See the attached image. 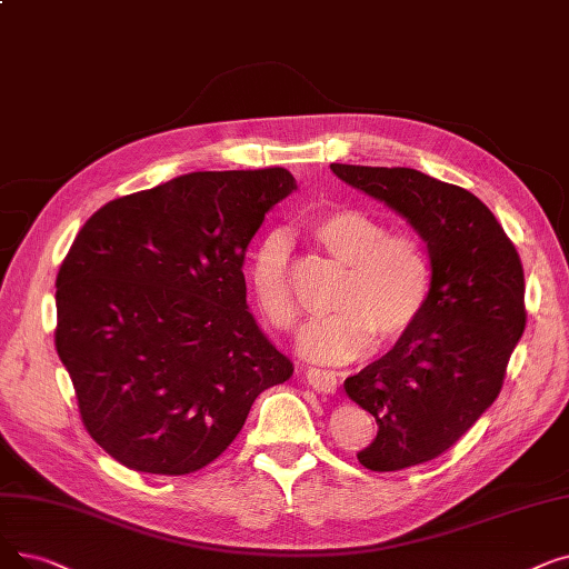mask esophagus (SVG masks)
Instances as JSON below:
<instances>
[{
	"mask_svg": "<svg viewBox=\"0 0 569 569\" xmlns=\"http://www.w3.org/2000/svg\"><path fill=\"white\" fill-rule=\"evenodd\" d=\"M307 381L311 388H316L318 392H335L337 390V375L330 372V369H316L309 367L307 369Z\"/></svg>",
	"mask_w": 569,
	"mask_h": 569,
	"instance_id": "1",
	"label": "esophagus"
}]
</instances>
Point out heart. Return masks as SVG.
I'll list each match as a JSON object with an SVG mask.
<instances>
[{
	"label": "heart",
	"instance_id": "b5f03b06",
	"mask_svg": "<svg viewBox=\"0 0 569 569\" xmlns=\"http://www.w3.org/2000/svg\"><path fill=\"white\" fill-rule=\"evenodd\" d=\"M311 234L346 267L335 311L305 330L300 351L323 365L349 362L372 349L377 332L395 339L423 318L435 264L428 243L413 232H390L383 220L358 209H337L311 220ZM251 281L260 311L281 332L300 328V305L290 283V239L269 232L258 243Z\"/></svg>",
	"mask_w": 569,
	"mask_h": 569
}]
</instances>
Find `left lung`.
<instances>
[{
  "label": "left lung",
  "instance_id": "left-lung-1",
  "mask_svg": "<svg viewBox=\"0 0 569 569\" xmlns=\"http://www.w3.org/2000/svg\"><path fill=\"white\" fill-rule=\"evenodd\" d=\"M330 169L405 216L435 264L423 318L343 381L346 395L379 426L358 453L360 465L398 472L451 449L496 402L526 330L523 264L498 218L460 186L409 167L335 162Z\"/></svg>",
  "mask_w": 569,
  "mask_h": 569
}]
</instances>
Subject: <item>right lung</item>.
<instances>
[{
  "label": "right lung",
  "mask_w": 569,
  "mask_h": 569,
  "mask_svg": "<svg viewBox=\"0 0 569 569\" xmlns=\"http://www.w3.org/2000/svg\"><path fill=\"white\" fill-rule=\"evenodd\" d=\"M295 188L283 167L192 171L94 211L58 271L56 349L81 421L134 472L213 462L292 377L246 305L243 258Z\"/></svg>",
  "instance_id": "right-lung-1"
}]
</instances>
